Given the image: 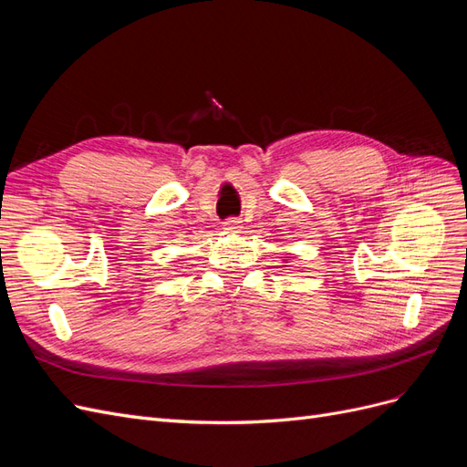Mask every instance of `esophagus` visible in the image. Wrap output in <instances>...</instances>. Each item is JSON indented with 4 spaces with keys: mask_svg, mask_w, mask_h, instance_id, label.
I'll list each match as a JSON object with an SVG mask.
<instances>
[{
    "mask_svg": "<svg viewBox=\"0 0 467 467\" xmlns=\"http://www.w3.org/2000/svg\"><path fill=\"white\" fill-rule=\"evenodd\" d=\"M239 223H242V222L235 220V218L225 220V222H223V230H225V232H237L239 228H242V225H239Z\"/></svg>",
    "mask_w": 467,
    "mask_h": 467,
    "instance_id": "obj_1",
    "label": "esophagus"
}]
</instances>
